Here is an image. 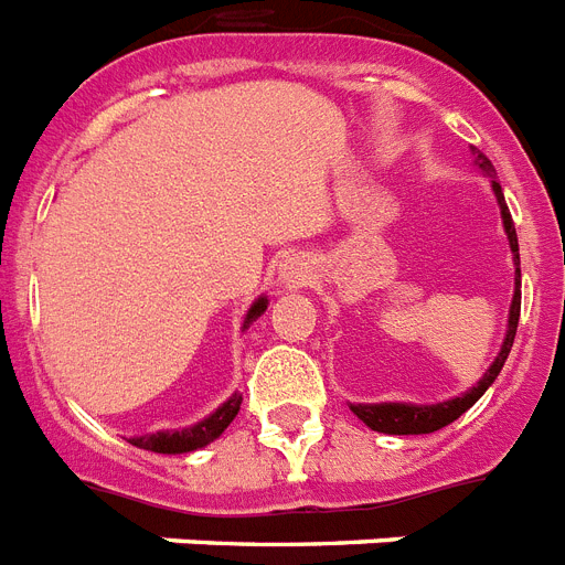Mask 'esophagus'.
<instances>
[{"instance_id":"esophagus-1","label":"esophagus","mask_w":565,"mask_h":565,"mask_svg":"<svg viewBox=\"0 0 565 565\" xmlns=\"http://www.w3.org/2000/svg\"><path fill=\"white\" fill-rule=\"evenodd\" d=\"M279 277H282L286 288H300L311 279V268H309V263H302V259H288V263L282 265Z\"/></svg>"}]
</instances>
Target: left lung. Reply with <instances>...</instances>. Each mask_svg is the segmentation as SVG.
<instances>
[{"label": "left lung", "instance_id": "left-lung-1", "mask_svg": "<svg viewBox=\"0 0 565 565\" xmlns=\"http://www.w3.org/2000/svg\"><path fill=\"white\" fill-rule=\"evenodd\" d=\"M473 156H477V164L484 175H497L493 164L488 161L484 152L473 149ZM493 193H497V202H500L502 210V225H505L508 233V242H511V254H514V263L520 265V245H516V231H514V218L508 213V204H505V195H502L500 181H493ZM516 323H520V268H516V288H514V300H511V317H508V334H505V343H502L500 355L493 361V366L484 372V377L479 381L473 390L461 395V398L454 401H445V404H433V407H416V404H355L352 413L361 418L366 427L377 433H390V436H422V433H436L441 427H447L450 422L470 409L482 398V393L488 386L493 384V377L500 375L502 363H505L508 352L514 347V334H516Z\"/></svg>", "mask_w": 565, "mask_h": 565}]
</instances>
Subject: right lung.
<instances>
[{"mask_svg":"<svg viewBox=\"0 0 565 565\" xmlns=\"http://www.w3.org/2000/svg\"><path fill=\"white\" fill-rule=\"evenodd\" d=\"M268 309V300L259 297V300L250 306L248 317H245V326L250 320L263 315ZM239 404H242V395H233L227 398L222 407L213 413L210 418L199 422L195 427H188V430H175V433H152V436H138V439H129V445L141 447V450H152V454H190V450H199V447L210 445L213 439H218L222 433L227 430V424L236 418L239 413Z\"/></svg>","mask_w":565,"mask_h":565,"instance_id":"obj_1","label":"right lung"}]
</instances>
